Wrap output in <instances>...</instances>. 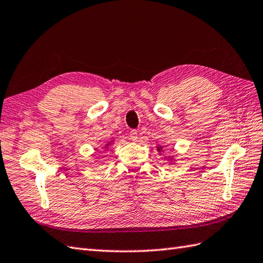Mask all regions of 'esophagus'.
I'll list each match as a JSON object with an SVG mask.
<instances>
[{"label": "esophagus", "instance_id": "34e87169", "mask_svg": "<svg viewBox=\"0 0 263 263\" xmlns=\"http://www.w3.org/2000/svg\"><path fill=\"white\" fill-rule=\"evenodd\" d=\"M130 140H132V141H137L138 140V131L137 130L130 131Z\"/></svg>", "mask_w": 263, "mask_h": 263}]
</instances>
